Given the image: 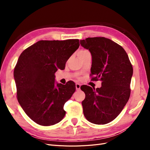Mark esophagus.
Listing matches in <instances>:
<instances>
[{
	"instance_id": "esophagus-1",
	"label": "esophagus",
	"mask_w": 150,
	"mask_h": 150,
	"mask_svg": "<svg viewBox=\"0 0 150 150\" xmlns=\"http://www.w3.org/2000/svg\"><path fill=\"white\" fill-rule=\"evenodd\" d=\"M81 88V84L79 83H76V90H79Z\"/></svg>"
}]
</instances>
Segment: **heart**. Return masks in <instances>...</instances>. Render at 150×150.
<instances>
[{"label": "heart", "mask_w": 150, "mask_h": 150, "mask_svg": "<svg viewBox=\"0 0 150 150\" xmlns=\"http://www.w3.org/2000/svg\"><path fill=\"white\" fill-rule=\"evenodd\" d=\"M89 52L88 51V50H81L78 52V55H83V54H86V53H89Z\"/></svg>", "instance_id": "obj_1"}]
</instances>
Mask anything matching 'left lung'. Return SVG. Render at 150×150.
<instances>
[{
    "label": "left lung",
    "mask_w": 150,
    "mask_h": 150,
    "mask_svg": "<svg viewBox=\"0 0 150 150\" xmlns=\"http://www.w3.org/2000/svg\"><path fill=\"white\" fill-rule=\"evenodd\" d=\"M80 44L91 54V76H94L91 79L101 81L99 88L81 87L86 94L82 101L84 115L92 123L107 124L120 115L128 101L132 65L125 49L110 39L88 38L81 40Z\"/></svg>",
    "instance_id": "left-lung-1"
}]
</instances>
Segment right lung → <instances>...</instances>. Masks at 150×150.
Returning <instances> with one entry per match:
<instances>
[{
	"label": "right lung",
	"mask_w": 150,
	"mask_h": 150,
	"mask_svg": "<svg viewBox=\"0 0 150 150\" xmlns=\"http://www.w3.org/2000/svg\"><path fill=\"white\" fill-rule=\"evenodd\" d=\"M79 47V39L39 40L21 53L13 71L17 100L30 118L54 125L66 115L64 105L76 91L73 81L55 82V72Z\"/></svg>",
	"instance_id": "obj_1"
}]
</instances>
